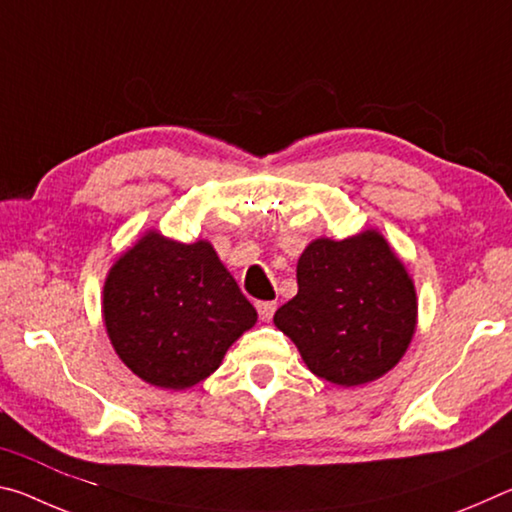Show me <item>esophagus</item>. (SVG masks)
Listing matches in <instances>:
<instances>
[{
  "label": "esophagus",
  "instance_id": "obj_1",
  "mask_svg": "<svg viewBox=\"0 0 512 512\" xmlns=\"http://www.w3.org/2000/svg\"><path fill=\"white\" fill-rule=\"evenodd\" d=\"M275 309H277V302H257V314H259V318L264 320V323H268V320L273 318V314H275Z\"/></svg>",
  "mask_w": 512,
  "mask_h": 512
}]
</instances>
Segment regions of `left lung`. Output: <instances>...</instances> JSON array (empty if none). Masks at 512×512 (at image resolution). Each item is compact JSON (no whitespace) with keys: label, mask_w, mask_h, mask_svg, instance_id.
Here are the masks:
<instances>
[{"label":"left lung","mask_w":512,"mask_h":512,"mask_svg":"<svg viewBox=\"0 0 512 512\" xmlns=\"http://www.w3.org/2000/svg\"><path fill=\"white\" fill-rule=\"evenodd\" d=\"M296 280L298 293L273 323L316 377L350 388L400 363L418 327V296L381 232L314 239L298 259Z\"/></svg>","instance_id":"8db88e82"}]
</instances>
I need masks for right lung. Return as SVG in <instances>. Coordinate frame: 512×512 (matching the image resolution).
<instances>
[{
	"mask_svg": "<svg viewBox=\"0 0 512 512\" xmlns=\"http://www.w3.org/2000/svg\"><path fill=\"white\" fill-rule=\"evenodd\" d=\"M103 325L117 357L142 381L185 391L212 375L257 323V311L207 239L146 230L110 266Z\"/></svg>",
	"mask_w": 512,
	"mask_h": 512,
	"instance_id": "right-lung-1",
	"label": "right lung"
}]
</instances>
